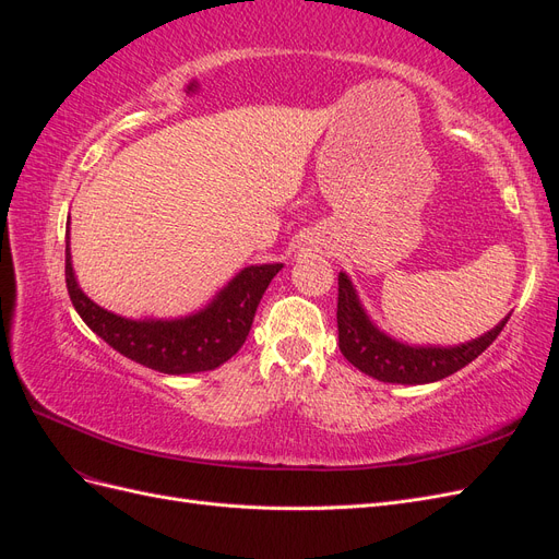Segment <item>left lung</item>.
<instances>
[{"mask_svg": "<svg viewBox=\"0 0 559 559\" xmlns=\"http://www.w3.org/2000/svg\"><path fill=\"white\" fill-rule=\"evenodd\" d=\"M503 321L476 341L454 347H415L380 331L364 310L357 289L345 273L337 275V343L345 359L357 366L361 373L380 382L396 384H427L443 380L456 370L468 366L473 359L497 341L506 326Z\"/></svg>", "mask_w": 559, "mask_h": 559, "instance_id": "obj_1", "label": "left lung"}]
</instances>
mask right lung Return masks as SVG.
<instances>
[{
  "mask_svg": "<svg viewBox=\"0 0 559 559\" xmlns=\"http://www.w3.org/2000/svg\"><path fill=\"white\" fill-rule=\"evenodd\" d=\"M64 242L67 292L79 317L123 357L167 376L202 373L226 364L245 345L267 284L282 270V263L240 270L205 308L189 317L126 319L99 308L81 292L72 267L70 228Z\"/></svg>",
  "mask_w": 559,
  "mask_h": 559,
  "instance_id": "1",
  "label": "right lung"
}]
</instances>
